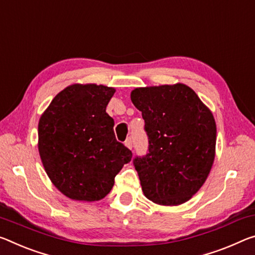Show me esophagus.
Returning <instances> with one entry per match:
<instances>
[{
	"mask_svg": "<svg viewBox=\"0 0 255 255\" xmlns=\"http://www.w3.org/2000/svg\"><path fill=\"white\" fill-rule=\"evenodd\" d=\"M125 145H126V147H128L129 149H131V147H132V140H131L130 137H129V138H127L126 142H125Z\"/></svg>",
	"mask_w": 255,
	"mask_h": 255,
	"instance_id": "esophagus-1",
	"label": "esophagus"
}]
</instances>
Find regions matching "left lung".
<instances>
[{"instance_id": "obj_1", "label": "left lung", "mask_w": 255, "mask_h": 255, "mask_svg": "<svg viewBox=\"0 0 255 255\" xmlns=\"http://www.w3.org/2000/svg\"><path fill=\"white\" fill-rule=\"evenodd\" d=\"M142 112L148 153L134 160L146 199L177 207L207 180L216 156L217 126L210 109L187 85L137 87L130 93Z\"/></svg>"}]
</instances>
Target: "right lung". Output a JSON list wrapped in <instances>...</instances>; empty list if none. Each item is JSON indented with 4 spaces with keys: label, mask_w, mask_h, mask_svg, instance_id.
Listing matches in <instances>:
<instances>
[{
    "label": "right lung",
    "mask_w": 255,
    "mask_h": 255,
    "mask_svg": "<svg viewBox=\"0 0 255 255\" xmlns=\"http://www.w3.org/2000/svg\"><path fill=\"white\" fill-rule=\"evenodd\" d=\"M115 87L71 84L55 95L38 121V152L48 178L63 195L106 197L131 152L117 142L106 109Z\"/></svg>",
    "instance_id": "obj_1"
}]
</instances>
